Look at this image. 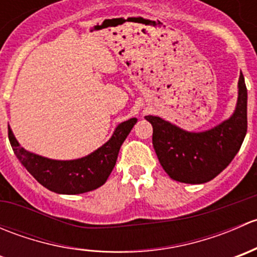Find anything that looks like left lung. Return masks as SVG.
Returning a JSON list of instances; mask_svg holds the SVG:
<instances>
[{
	"mask_svg": "<svg viewBox=\"0 0 257 257\" xmlns=\"http://www.w3.org/2000/svg\"><path fill=\"white\" fill-rule=\"evenodd\" d=\"M234 114L215 128L191 133L159 118L145 116L153 125V147L163 169L174 180L203 184L219 175L240 150L247 132V89L242 73Z\"/></svg>",
	"mask_w": 257,
	"mask_h": 257,
	"instance_id": "1",
	"label": "left lung"
}]
</instances>
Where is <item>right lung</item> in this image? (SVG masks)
<instances>
[{
    "label": "right lung",
    "instance_id": "right-lung-1",
    "mask_svg": "<svg viewBox=\"0 0 257 257\" xmlns=\"http://www.w3.org/2000/svg\"><path fill=\"white\" fill-rule=\"evenodd\" d=\"M138 119L119 124L112 138L89 155L76 160H53L27 152L21 147L9 128V139L21 164L41 185L57 194L87 193L107 181L116 163L119 149Z\"/></svg>",
    "mask_w": 257,
    "mask_h": 257
}]
</instances>
